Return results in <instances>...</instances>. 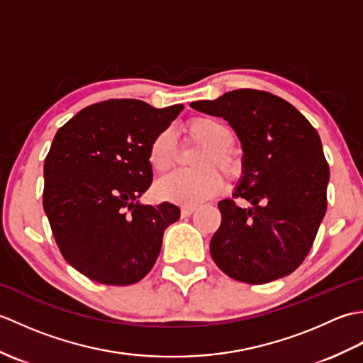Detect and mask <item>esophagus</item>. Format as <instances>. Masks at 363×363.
<instances>
[{
    "instance_id": "obj_1",
    "label": "esophagus",
    "mask_w": 363,
    "mask_h": 363,
    "mask_svg": "<svg viewBox=\"0 0 363 363\" xmlns=\"http://www.w3.org/2000/svg\"><path fill=\"white\" fill-rule=\"evenodd\" d=\"M195 211H196L195 206H184L181 209V215H182V217H190V215L194 213Z\"/></svg>"
}]
</instances>
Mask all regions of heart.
Wrapping results in <instances>:
<instances>
[{
	"label": "heart",
	"instance_id": "b5f03b06",
	"mask_svg": "<svg viewBox=\"0 0 363 363\" xmlns=\"http://www.w3.org/2000/svg\"><path fill=\"white\" fill-rule=\"evenodd\" d=\"M190 142L207 148L198 157V172H177L162 179L156 194L160 199L182 206H196L215 196L223 189V177L215 168H220L229 179H238L243 172L240 157L230 150L235 135L225 121L209 115L190 118L186 126ZM150 165L156 173H167L177 160V143L173 129L165 128L152 137L148 146Z\"/></svg>",
	"mask_w": 363,
	"mask_h": 363
}]
</instances>
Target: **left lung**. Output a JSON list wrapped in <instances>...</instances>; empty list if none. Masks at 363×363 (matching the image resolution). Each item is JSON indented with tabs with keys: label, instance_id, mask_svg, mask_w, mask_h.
<instances>
[{
	"label": "left lung",
	"instance_id": "8db88e82",
	"mask_svg": "<svg viewBox=\"0 0 363 363\" xmlns=\"http://www.w3.org/2000/svg\"><path fill=\"white\" fill-rule=\"evenodd\" d=\"M223 117L243 150L234 199L218 203L221 225L211 240L215 264L235 281L267 284L295 272L309 254L328 207L329 165L320 135L303 113L264 90L238 89L194 101Z\"/></svg>",
	"mask_w": 363,
	"mask_h": 363
}]
</instances>
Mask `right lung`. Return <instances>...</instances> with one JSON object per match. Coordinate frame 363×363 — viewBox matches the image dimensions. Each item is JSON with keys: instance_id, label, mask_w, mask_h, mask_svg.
I'll return each instance as SVG.
<instances>
[{"instance_id": "obj_1", "label": "right lung", "mask_w": 363, "mask_h": 363, "mask_svg": "<svg viewBox=\"0 0 363 363\" xmlns=\"http://www.w3.org/2000/svg\"><path fill=\"white\" fill-rule=\"evenodd\" d=\"M182 107L107 99L54 135L43 165V209L64 259L89 279L130 285L156 264L164 230L181 211L138 198L152 182L150 142Z\"/></svg>"}]
</instances>
